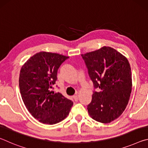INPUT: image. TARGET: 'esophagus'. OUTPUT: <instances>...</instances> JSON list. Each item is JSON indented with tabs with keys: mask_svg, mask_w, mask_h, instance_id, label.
<instances>
[{
	"mask_svg": "<svg viewBox=\"0 0 148 148\" xmlns=\"http://www.w3.org/2000/svg\"><path fill=\"white\" fill-rule=\"evenodd\" d=\"M73 98H74V99L75 100V101H77V99H78V96H77V95H74V96H73Z\"/></svg>",
	"mask_w": 148,
	"mask_h": 148,
	"instance_id": "obj_1",
	"label": "esophagus"
}]
</instances>
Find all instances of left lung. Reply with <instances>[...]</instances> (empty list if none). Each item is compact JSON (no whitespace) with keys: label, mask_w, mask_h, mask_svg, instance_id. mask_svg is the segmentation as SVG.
Returning <instances> with one entry per match:
<instances>
[{"label":"left lung","mask_w":148,"mask_h":148,"mask_svg":"<svg viewBox=\"0 0 148 148\" xmlns=\"http://www.w3.org/2000/svg\"><path fill=\"white\" fill-rule=\"evenodd\" d=\"M95 88L87 110L95 121L108 123L121 116L128 104L132 88L128 59L116 49L103 46L82 54Z\"/></svg>","instance_id":"left-lung-1"}]
</instances>
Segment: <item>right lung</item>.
Listing matches in <instances>:
<instances>
[{
  "mask_svg": "<svg viewBox=\"0 0 148 148\" xmlns=\"http://www.w3.org/2000/svg\"><path fill=\"white\" fill-rule=\"evenodd\" d=\"M69 57L40 51L27 60L19 74L20 92L28 111L38 121L54 125L68 116L73 102L51 91L57 71Z\"/></svg>",
  "mask_w": 148,
  "mask_h": 148,
  "instance_id": "add662e5",
  "label": "right lung"
}]
</instances>
